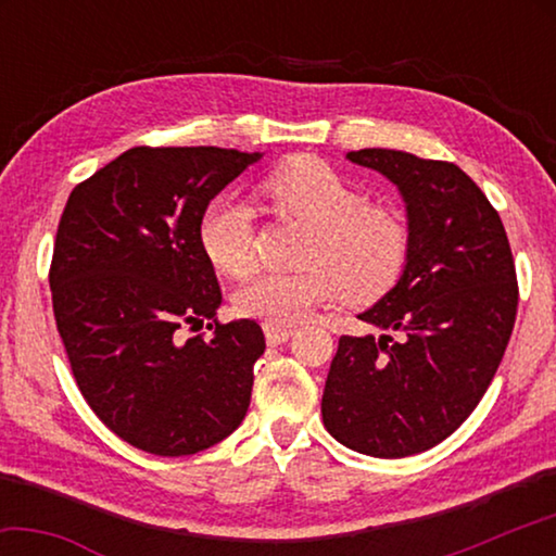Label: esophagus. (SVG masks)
Instances as JSON below:
<instances>
[{
	"mask_svg": "<svg viewBox=\"0 0 556 556\" xmlns=\"http://www.w3.org/2000/svg\"><path fill=\"white\" fill-rule=\"evenodd\" d=\"M262 328H265V338H267L269 345H281V343H287L291 336H294V328H291V326L265 324Z\"/></svg>",
	"mask_w": 556,
	"mask_h": 556,
	"instance_id": "1",
	"label": "esophagus"
}]
</instances>
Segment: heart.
I'll return each mask as SVG.
<instances>
[{"mask_svg": "<svg viewBox=\"0 0 556 556\" xmlns=\"http://www.w3.org/2000/svg\"><path fill=\"white\" fill-rule=\"evenodd\" d=\"M271 211L308 225L299 271H257L232 294L242 316L294 326L318 306L345 296L353 304L380 299L407 260V228L397 211L365 203L357 186L324 162L299 156L260 184ZM252 208L223 193L205 205L199 240L215 269L242 277L252 267Z\"/></svg>", "mask_w": 556, "mask_h": 556, "instance_id": "heart-1", "label": "heart"}]
</instances>
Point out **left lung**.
Segmentation results:
<instances>
[{"instance_id":"1","label":"left lung","mask_w":556,"mask_h":556,"mask_svg":"<svg viewBox=\"0 0 556 556\" xmlns=\"http://www.w3.org/2000/svg\"><path fill=\"white\" fill-rule=\"evenodd\" d=\"M345 159L397 186L409 248L394 287L357 314L382 336L338 341L324 427L357 454L404 458L454 434L485 394L515 326V262L501 215L456 164L397 149Z\"/></svg>"}]
</instances>
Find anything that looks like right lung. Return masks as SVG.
Wrapping results in <instances>:
<instances>
[{
  "mask_svg": "<svg viewBox=\"0 0 556 556\" xmlns=\"http://www.w3.org/2000/svg\"><path fill=\"white\" fill-rule=\"evenodd\" d=\"M260 152L135 147L73 188L55 232V326L83 397L110 431L156 456L211 448L242 425L265 333L208 324L220 287L199 240L215 195ZM195 331V328H193Z\"/></svg>",
  "mask_w": 556,
  "mask_h": 556,
  "instance_id": "1",
  "label": "right lung"
}]
</instances>
